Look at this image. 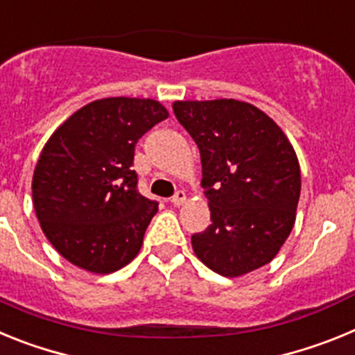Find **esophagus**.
Masks as SVG:
<instances>
[{"instance_id":"34e87169","label":"esophagus","mask_w":355,"mask_h":355,"mask_svg":"<svg viewBox=\"0 0 355 355\" xmlns=\"http://www.w3.org/2000/svg\"><path fill=\"white\" fill-rule=\"evenodd\" d=\"M184 200H187V193H184L183 190H178V192H175L174 196L171 197V202L174 206H181L184 202Z\"/></svg>"}]
</instances>
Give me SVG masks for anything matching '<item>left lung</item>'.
<instances>
[{"label":"left lung","mask_w":355,"mask_h":355,"mask_svg":"<svg viewBox=\"0 0 355 355\" xmlns=\"http://www.w3.org/2000/svg\"><path fill=\"white\" fill-rule=\"evenodd\" d=\"M197 144L211 225L192 234L197 258L224 277L270 263L295 224L300 168L281 128L236 99L175 101Z\"/></svg>","instance_id":"1"}]
</instances>
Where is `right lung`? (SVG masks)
Listing matches in <instances>:
<instances>
[{"label": "right lung", "instance_id": "1", "mask_svg": "<svg viewBox=\"0 0 355 355\" xmlns=\"http://www.w3.org/2000/svg\"><path fill=\"white\" fill-rule=\"evenodd\" d=\"M167 117L153 99L106 97L51 135L33 172V206L46 238L72 265L110 274L139 254L158 200L139 192L135 147Z\"/></svg>", "mask_w": 355, "mask_h": 355}]
</instances>
